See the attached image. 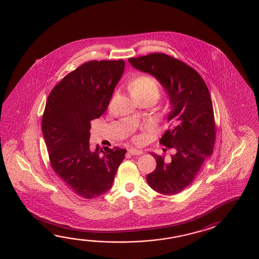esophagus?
<instances>
[{"mask_svg":"<svg viewBox=\"0 0 259 259\" xmlns=\"http://www.w3.org/2000/svg\"><path fill=\"white\" fill-rule=\"evenodd\" d=\"M128 153L133 156H139V155H142V150H139V149H136V148H130L128 149Z\"/></svg>","mask_w":259,"mask_h":259,"instance_id":"obj_1","label":"esophagus"}]
</instances>
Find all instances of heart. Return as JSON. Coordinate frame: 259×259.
<instances>
[{
  "label": "heart",
  "instance_id": "heart-1",
  "mask_svg": "<svg viewBox=\"0 0 259 259\" xmlns=\"http://www.w3.org/2000/svg\"><path fill=\"white\" fill-rule=\"evenodd\" d=\"M128 89L136 101L150 100L155 102L160 94L158 82L148 74H139L134 77L129 82Z\"/></svg>",
  "mask_w": 259,
  "mask_h": 259
}]
</instances>
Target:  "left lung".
Segmentation results:
<instances>
[{
	"label": "left lung",
	"mask_w": 259,
	"mask_h": 259,
	"mask_svg": "<svg viewBox=\"0 0 259 259\" xmlns=\"http://www.w3.org/2000/svg\"><path fill=\"white\" fill-rule=\"evenodd\" d=\"M128 61L135 68L152 74L169 97L170 124L159 143L174 154L166 161L165 156L151 153L157 167L147 175V182L162 195L178 194L192 184L213 152L216 124L209 91L195 69L172 56L151 53Z\"/></svg>",
	"instance_id": "obj_1"
}]
</instances>
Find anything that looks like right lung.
Returning a JSON list of instances; mask_svg holds the SVG:
<instances>
[{
    "label": "right lung",
    "instance_id": "obj_1",
    "mask_svg": "<svg viewBox=\"0 0 259 259\" xmlns=\"http://www.w3.org/2000/svg\"><path fill=\"white\" fill-rule=\"evenodd\" d=\"M124 61H90L65 75L48 97L41 129L50 162L77 195L92 199L113 184L126 149L90 148V121L105 112Z\"/></svg>",
    "mask_w": 259,
    "mask_h": 259
}]
</instances>
